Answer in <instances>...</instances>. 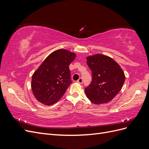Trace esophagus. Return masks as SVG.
<instances>
[{
  "label": "esophagus",
  "instance_id": "1",
  "mask_svg": "<svg viewBox=\"0 0 149 149\" xmlns=\"http://www.w3.org/2000/svg\"><path fill=\"white\" fill-rule=\"evenodd\" d=\"M77 82H78V83H80V84L83 83V79H82L81 78H79V79H78V80L77 81Z\"/></svg>",
  "mask_w": 149,
  "mask_h": 149
}]
</instances>
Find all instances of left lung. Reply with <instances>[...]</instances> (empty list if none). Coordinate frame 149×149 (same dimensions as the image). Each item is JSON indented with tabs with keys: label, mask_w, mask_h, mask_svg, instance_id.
I'll return each mask as SVG.
<instances>
[{
	"label": "left lung",
	"mask_w": 149,
	"mask_h": 149,
	"mask_svg": "<svg viewBox=\"0 0 149 149\" xmlns=\"http://www.w3.org/2000/svg\"><path fill=\"white\" fill-rule=\"evenodd\" d=\"M92 71V81L85 88L87 97L93 103L110 102L119 93L125 81V75L119 65L112 58L96 54L86 58Z\"/></svg>",
	"instance_id": "1"
}]
</instances>
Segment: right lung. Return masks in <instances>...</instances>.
Segmentation results:
<instances>
[{"instance_id": "1", "label": "right lung", "mask_w": 149, "mask_h": 149, "mask_svg": "<svg viewBox=\"0 0 149 149\" xmlns=\"http://www.w3.org/2000/svg\"><path fill=\"white\" fill-rule=\"evenodd\" d=\"M76 57L64 49L52 53L32 76L31 89L37 100L52 105L63 96L72 83L69 65Z\"/></svg>"}]
</instances>
